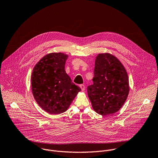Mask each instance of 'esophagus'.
Listing matches in <instances>:
<instances>
[{
	"label": "esophagus",
	"mask_w": 158,
	"mask_h": 158,
	"mask_svg": "<svg viewBox=\"0 0 158 158\" xmlns=\"http://www.w3.org/2000/svg\"><path fill=\"white\" fill-rule=\"evenodd\" d=\"M79 86H80V87H81V90H82V91H85V86L84 84H81Z\"/></svg>",
	"instance_id": "1"
}]
</instances>
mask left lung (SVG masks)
<instances>
[{
  "label": "left lung",
  "mask_w": 158,
  "mask_h": 158,
  "mask_svg": "<svg viewBox=\"0 0 158 158\" xmlns=\"http://www.w3.org/2000/svg\"><path fill=\"white\" fill-rule=\"evenodd\" d=\"M93 84L87 87V94L98 114L116 113L123 106L129 92L127 71L123 64L109 53L99 54L95 60Z\"/></svg>",
  "instance_id": "obj_1"
}]
</instances>
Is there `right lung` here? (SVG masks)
I'll use <instances>...</instances> for the list:
<instances>
[{"label": "right lung", "instance_id": "1", "mask_svg": "<svg viewBox=\"0 0 158 158\" xmlns=\"http://www.w3.org/2000/svg\"><path fill=\"white\" fill-rule=\"evenodd\" d=\"M68 57L62 52L44 56L34 66L31 76V88L39 106L51 114L66 111L81 91L65 71Z\"/></svg>", "mask_w": 158, "mask_h": 158}]
</instances>
